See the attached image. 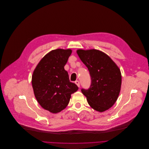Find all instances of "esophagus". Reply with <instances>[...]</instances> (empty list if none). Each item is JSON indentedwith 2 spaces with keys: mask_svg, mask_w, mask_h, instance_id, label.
<instances>
[{
  "mask_svg": "<svg viewBox=\"0 0 149 149\" xmlns=\"http://www.w3.org/2000/svg\"><path fill=\"white\" fill-rule=\"evenodd\" d=\"M75 83L76 84V85H77L79 87H80V82H79V81H78V80L75 81Z\"/></svg>",
  "mask_w": 149,
  "mask_h": 149,
  "instance_id": "1",
  "label": "esophagus"
}]
</instances>
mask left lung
Here are the masks:
<instances>
[{
	"instance_id": "1",
	"label": "left lung",
	"mask_w": 149,
	"mask_h": 149,
	"mask_svg": "<svg viewBox=\"0 0 149 149\" xmlns=\"http://www.w3.org/2000/svg\"><path fill=\"white\" fill-rule=\"evenodd\" d=\"M80 60L87 68L91 78L88 89L81 88L82 93L93 109L102 112L116 102L120 92L122 76L120 69L104 53L91 49L78 50Z\"/></svg>"
}]
</instances>
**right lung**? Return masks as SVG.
<instances>
[{
	"label": "right lung",
	"instance_id": "1",
	"mask_svg": "<svg viewBox=\"0 0 149 149\" xmlns=\"http://www.w3.org/2000/svg\"><path fill=\"white\" fill-rule=\"evenodd\" d=\"M72 53L70 49L52 50L40 61L32 76V86L36 100L45 109L53 113L66 107L71 95L78 87L70 81L64 69Z\"/></svg>",
	"mask_w": 149,
	"mask_h": 149
}]
</instances>
